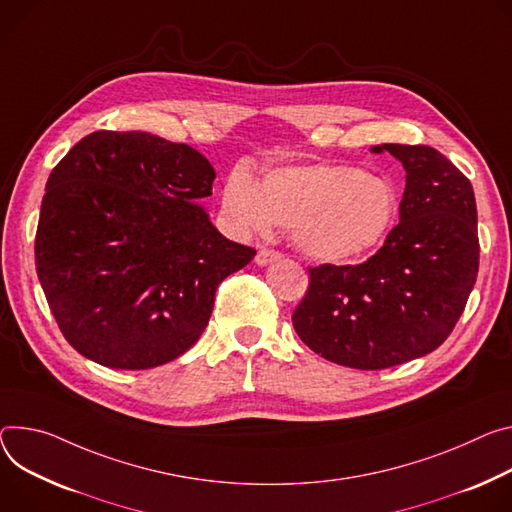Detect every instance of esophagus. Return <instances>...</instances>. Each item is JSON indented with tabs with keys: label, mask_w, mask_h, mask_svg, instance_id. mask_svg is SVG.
I'll return each instance as SVG.
<instances>
[{
	"label": "esophagus",
	"mask_w": 512,
	"mask_h": 512,
	"mask_svg": "<svg viewBox=\"0 0 512 512\" xmlns=\"http://www.w3.org/2000/svg\"><path fill=\"white\" fill-rule=\"evenodd\" d=\"M282 259V253H277V251H273V249H259L257 251V255H255V263L257 265H269V263H273V261H280Z\"/></svg>",
	"instance_id": "esophagus-1"
}]
</instances>
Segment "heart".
Instances as JSON below:
<instances>
[{
    "mask_svg": "<svg viewBox=\"0 0 512 512\" xmlns=\"http://www.w3.org/2000/svg\"><path fill=\"white\" fill-rule=\"evenodd\" d=\"M398 198L380 175L345 163L277 167L261 185L245 169L224 183L222 214L239 232L290 228L294 245L324 263H349L382 243L394 224Z\"/></svg>",
    "mask_w": 512,
    "mask_h": 512,
    "instance_id": "b5f03b06",
    "label": "heart"
}]
</instances>
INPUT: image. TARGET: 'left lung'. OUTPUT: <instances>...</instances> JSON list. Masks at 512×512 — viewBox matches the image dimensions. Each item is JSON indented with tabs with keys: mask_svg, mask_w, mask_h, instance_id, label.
I'll return each mask as SVG.
<instances>
[{
	"mask_svg": "<svg viewBox=\"0 0 512 512\" xmlns=\"http://www.w3.org/2000/svg\"><path fill=\"white\" fill-rule=\"evenodd\" d=\"M406 169L400 222L384 247L357 265L308 267L292 314L298 337L320 357L386 369L435 351L453 331L480 265L470 179L427 145H382Z\"/></svg>",
	"mask_w": 512,
	"mask_h": 512,
	"instance_id": "8db88e82",
	"label": "left lung"
}]
</instances>
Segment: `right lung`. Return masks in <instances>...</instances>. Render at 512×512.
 <instances>
[{
    "label": "right lung",
    "mask_w": 512,
    "mask_h": 512,
    "mask_svg": "<svg viewBox=\"0 0 512 512\" xmlns=\"http://www.w3.org/2000/svg\"><path fill=\"white\" fill-rule=\"evenodd\" d=\"M214 177L196 149L138 130L91 132L57 163L34 261L75 351L106 367L149 369L200 339L216 288L255 255L202 210Z\"/></svg>",
    "instance_id": "add662e5"
}]
</instances>
